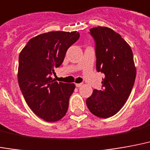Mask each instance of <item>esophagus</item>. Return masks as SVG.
I'll use <instances>...</instances> for the list:
<instances>
[{"label":"esophagus","mask_w":150,"mask_h":150,"mask_svg":"<svg viewBox=\"0 0 150 150\" xmlns=\"http://www.w3.org/2000/svg\"><path fill=\"white\" fill-rule=\"evenodd\" d=\"M83 85V83H76L75 84V86H76V87H80L81 86Z\"/></svg>","instance_id":"obj_1"}]
</instances>
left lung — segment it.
<instances>
[{
    "mask_svg": "<svg viewBox=\"0 0 150 150\" xmlns=\"http://www.w3.org/2000/svg\"><path fill=\"white\" fill-rule=\"evenodd\" d=\"M90 33L95 41L96 69L105 77L103 90H94L86 103L93 115L107 118L120 110L133 89L136 78L133 52L122 36L110 28H93Z\"/></svg>",
    "mask_w": 150,
    "mask_h": 150,
    "instance_id": "1",
    "label": "left lung"
}]
</instances>
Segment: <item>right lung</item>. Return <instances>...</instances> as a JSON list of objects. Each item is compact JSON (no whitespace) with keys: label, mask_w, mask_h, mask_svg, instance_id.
Instances as JSON below:
<instances>
[{"label":"right lung","mask_w":150,"mask_h":150,"mask_svg":"<svg viewBox=\"0 0 150 150\" xmlns=\"http://www.w3.org/2000/svg\"><path fill=\"white\" fill-rule=\"evenodd\" d=\"M79 38L75 32H49L30 40L19 55L18 83L35 115L55 122L66 115L74 83H57L51 75L60 66L67 49Z\"/></svg>","instance_id":"obj_1"}]
</instances>
